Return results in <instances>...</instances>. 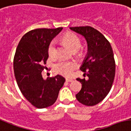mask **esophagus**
<instances>
[{
	"label": "esophagus",
	"mask_w": 131,
	"mask_h": 131,
	"mask_svg": "<svg viewBox=\"0 0 131 131\" xmlns=\"http://www.w3.org/2000/svg\"><path fill=\"white\" fill-rule=\"evenodd\" d=\"M73 81V79H66V81L67 82H71Z\"/></svg>",
	"instance_id": "1"
}]
</instances>
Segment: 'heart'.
Instances as JSON below:
<instances>
[{"mask_svg":"<svg viewBox=\"0 0 131 131\" xmlns=\"http://www.w3.org/2000/svg\"><path fill=\"white\" fill-rule=\"evenodd\" d=\"M64 43L71 50H78L81 46L80 39L75 34H69L64 36L62 38ZM48 54L52 57L56 56V41L52 40L48 46ZM77 67V64L74 61H67V60H60L56 63L54 67V70L56 73L64 77L71 76L73 71Z\"/></svg>","mask_w":131,"mask_h":131,"instance_id":"b5f03b06","label":"heart"}]
</instances>
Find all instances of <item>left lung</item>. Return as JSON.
Returning <instances> with one entry per match:
<instances>
[{
  "label": "left lung",
  "instance_id": "left-lung-1",
  "mask_svg": "<svg viewBox=\"0 0 131 131\" xmlns=\"http://www.w3.org/2000/svg\"><path fill=\"white\" fill-rule=\"evenodd\" d=\"M70 29L83 36L88 43V54L80 69L88 78L77 79L82 88L76 98L83 105L95 106L106 97L113 84L116 70L113 50L104 35L93 27Z\"/></svg>",
  "mask_w": 131,
  "mask_h": 131
}]
</instances>
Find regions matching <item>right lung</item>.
Masks as SVG:
<instances>
[{
    "instance_id": "right-lung-1",
    "label": "right lung",
    "mask_w": 131,
    "mask_h": 131,
    "mask_svg": "<svg viewBox=\"0 0 131 131\" xmlns=\"http://www.w3.org/2000/svg\"><path fill=\"white\" fill-rule=\"evenodd\" d=\"M62 29L58 27L29 31L22 37L16 49L13 60L16 81L23 96L37 108L54 104L65 82L61 75L46 80L41 75L48 58L49 45Z\"/></svg>"
}]
</instances>
